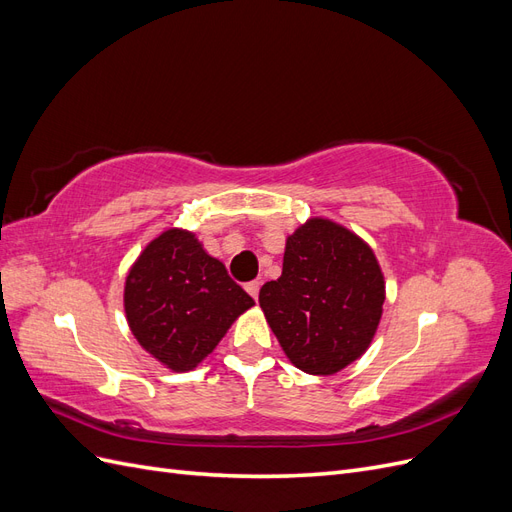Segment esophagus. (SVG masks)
Instances as JSON below:
<instances>
[{"label":"esophagus","mask_w":512,"mask_h":512,"mask_svg":"<svg viewBox=\"0 0 512 512\" xmlns=\"http://www.w3.org/2000/svg\"><path fill=\"white\" fill-rule=\"evenodd\" d=\"M245 290L250 292L252 297H254V301H256V299H258V292H260V282L254 280V282H250V284H245Z\"/></svg>","instance_id":"34e87169"}]
</instances>
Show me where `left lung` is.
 <instances>
[{
    "label": "left lung",
    "instance_id": "8db88e82",
    "mask_svg": "<svg viewBox=\"0 0 512 512\" xmlns=\"http://www.w3.org/2000/svg\"><path fill=\"white\" fill-rule=\"evenodd\" d=\"M258 303L292 365L331 376L374 339L384 277L363 239L314 218L288 237L282 277L260 288Z\"/></svg>",
    "mask_w": 512,
    "mask_h": 512
}]
</instances>
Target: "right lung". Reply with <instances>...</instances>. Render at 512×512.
<instances>
[{
	"label": "right lung",
	"mask_w": 512,
	"mask_h": 512,
	"mask_svg": "<svg viewBox=\"0 0 512 512\" xmlns=\"http://www.w3.org/2000/svg\"><path fill=\"white\" fill-rule=\"evenodd\" d=\"M123 305L138 344L168 369L190 371L254 299L192 232L170 228L132 265Z\"/></svg>",
	"instance_id": "1"
}]
</instances>
